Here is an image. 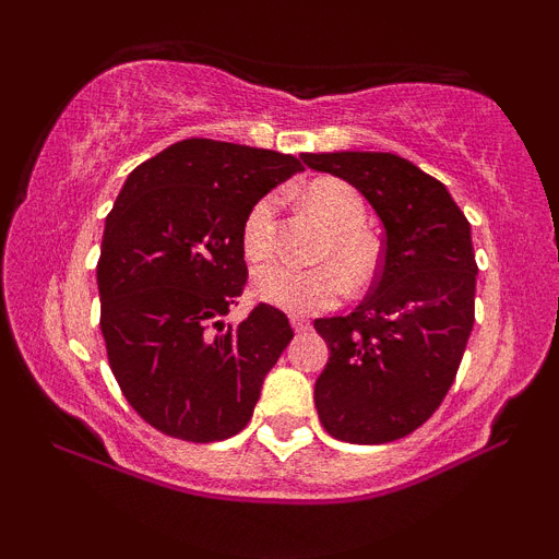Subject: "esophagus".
Here are the masks:
<instances>
[{
    "instance_id": "esophagus-1",
    "label": "esophagus",
    "mask_w": 559,
    "mask_h": 559,
    "mask_svg": "<svg viewBox=\"0 0 559 559\" xmlns=\"http://www.w3.org/2000/svg\"><path fill=\"white\" fill-rule=\"evenodd\" d=\"M292 329L297 333H305L307 329H310V323H307V320H301L299 316H292Z\"/></svg>"
}]
</instances>
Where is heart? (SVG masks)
I'll return each mask as SVG.
<instances>
[{"instance_id": "1", "label": "heart", "mask_w": 559, "mask_h": 559, "mask_svg": "<svg viewBox=\"0 0 559 559\" xmlns=\"http://www.w3.org/2000/svg\"><path fill=\"white\" fill-rule=\"evenodd\" d=\"M301 202L331 230V239L323 243L320 258L342 261L357 286L368 284L376 271V249L362 234V197L338 178H316L301 189ZM275 213H278V199L273 194L258 199L249 207L241 226V243L249 260H262L273 252ZM341 266L337 262H325L320 267L301 271L281 260H271L254 267L252 292L258 299L286 312H318L336 305L349 292L347 270L344 272L345 266Z\"/></svg>"}]
</instances>
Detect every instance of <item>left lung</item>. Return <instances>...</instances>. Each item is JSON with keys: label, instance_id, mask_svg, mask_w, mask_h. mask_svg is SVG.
Here are the masks:
<instances>
[{"label": "left lung", "instance_id": "8db88e82", "mask_svg": "<svg viewBox=\"0 0 559 559\" xmlns=\"http://www.w3.org/2000/svg\"><path fill=\"white\" fill-rule=\"evenodd\" d=\"M301 159L355 186L383 223L373 292L349 316L316 320L331 349L316 407L333 439L386 444L431 418L457 376L476 320L471 223L444 183L391 152Z\"/></svg>", "mask_w": 559, "mask_h": 559}]
</instances>
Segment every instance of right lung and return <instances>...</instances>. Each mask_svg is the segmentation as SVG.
I'll list each match as a JSON object with an SVG mask.
<instances>
[{
	"instance_id": "1",
	"label": "right lung",
	"mask_w": 559,
	"mask_h": 559,
	"mask_svg": "<svg viewBox=\"0 0 559 559\" xmlns=\"http://www.w3.org/2000/svg\"><path fill=\"white\" fill-rule=\"evenodd\" d=\"M297 170L273 150L183 139L141 163L107 215L96 262L107 360L128 404L173 439L239 433L294 338L271 305L239 325L223 316L247 284L243 217Z\"/></svg>"
}]
</instances>
